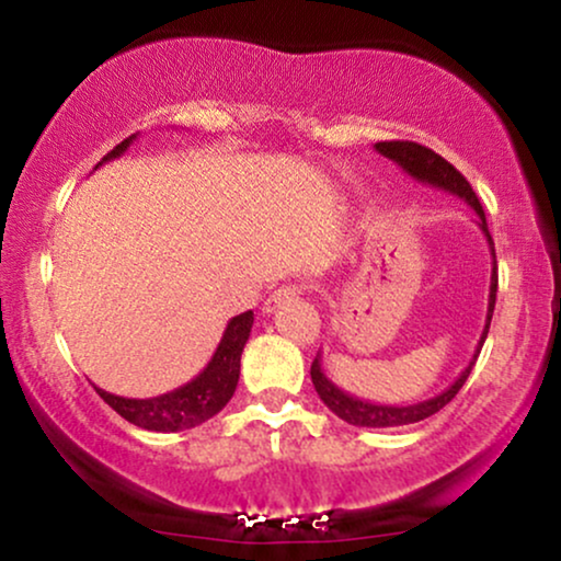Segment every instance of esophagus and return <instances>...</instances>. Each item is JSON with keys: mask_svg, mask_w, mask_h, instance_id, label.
<instances>
[{"mask_svg": "<svg viewBox=\"0 0 561 561\" xmlns=\"http://www.w3.org/2000/svg\"><path fill=\"white\" fill-rule=\"evenodd\" d=\"M298 295H300V287H295V285L274 289V293L266 298V302H263V313H274L276 308H282V306H285V302L295 300V298H298Z\"/></svg>", "mask_w": 561, "mask_h": 561, "instance_id": "obj_1", "label": "esophagus"}]
</instances>
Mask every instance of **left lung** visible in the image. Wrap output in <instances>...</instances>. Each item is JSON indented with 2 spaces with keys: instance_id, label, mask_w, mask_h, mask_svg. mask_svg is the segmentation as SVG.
Masks as SVG:
<instances>
[{
  "instance_id": "1",
  "label": "left lung",
  "mask_w": 561,
  "mask_h": 561,
  "mask_svg": "<svg viewBox=\"0 0 561 561\" xmlns=\"http://www.w3.org/2000/svg\"><path fill=\"white\" fill-rule=\"evenodd\" d=\"M375 150L379 156H385L388 160H392L396 165L409 173L411 179H416L420 184H430L435 190L448 192V195H456L459 199H465L469 208L480 216L478 227L485 234L488 244H491V259H493V272H491V293H488V317H485V330H482L478 347H474V356L469 358V364L465 366L459 377L448 385L446 390L437 392V396L427 398V401H416V403H401V405H388V403H371L364 401V398L351 396L343 388L332 382L330 377L324 375L321 369V353L313 358L311 364V379H313V388H317L319 398L327 403V409L334 411L340 420L347 424H356V427H403V424H414L427 420V416L437 414L443 405L450 403L456 398V392L465 388L469 371H472L474 362L480 356V347L485 343L488 330H491V319H493V308H495V289H499V274H495V248L491 240V231H488L485 224V210H482L478 195L474 190L469 186V182L461 176L454 165L448 163L446 158H440L437 152L427 150V147L416 145V141H377Z\"/></svg>"
}]
</instances>
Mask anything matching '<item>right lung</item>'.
I'll return each mask as SVG.
<instances>
[{
	"mask_svg": "<svg viewBox=\"0 0 561 561\" xmlns=\"http://www.w3.org/2000/svg\"><path fill=\"white\" fill-rule=\"evenodd\" d=\"M134 139H137V134L121 141L118 147H113L96 165L124 156ZM250 330H253V311H244L240 317L229 319L221 343H218L216 353L210 356L208 366L195 379L182 385V388L163 392V396L124 398L100 388H96V392L126 422L137 424L141 430H152V433H182V430L197 427V424L216 416L231 401V396H234L237 382H240V358L244 343L250 337Z\"/></svg>",
	"mask_w": 561,
	"mask_h": 561,
	"instance_id": "add662e5",
	"label": "right lung"
}]
</instances>
